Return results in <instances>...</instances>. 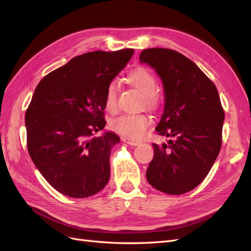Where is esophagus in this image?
I'll return each instance as SVG.
<instances>
[{"instance_id": "1", "label": "esophagus", "mask_w": 251, "mask_h": 251, "mask_svg": "<svg viewBox=\"0 0 251 251\" xmlns=\"http://www.w3.org/2000/svg\"><path fill=\"white\" fill-rule=\"evenodd\" d=\"M123 141L126 142L127 144H130V146H134V147L140 144L139 140H134V139H130V138H126V137H123Z\"/></svg>"}]
</instances>
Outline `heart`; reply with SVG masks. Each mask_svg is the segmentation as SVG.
Returning a JSON list of instances; mask_svg holds the SVG:
<instances>
[{"label":"heart","mask_w":251,"mask_h":251,"mask_svg":"<svg viewBox=\"0 0 251 251\" xmlns=\"http://www.w3.org/2000/svg\"><path fill=\"white\" fill-rule=\"evenodd\" d=\"M127 82L142 94L141 103L148 108L155 109L159 104V96L155 92L156 78L144 68H137L126 76ZM118 85L112 80L104 90V105L109 112L114 113L118 108ZM151 124V117L148 113L125 114L114 119L111 128L117 134L130 139H139L146 134Z\"/></svg>","instance_id":"1"}]
</instances>
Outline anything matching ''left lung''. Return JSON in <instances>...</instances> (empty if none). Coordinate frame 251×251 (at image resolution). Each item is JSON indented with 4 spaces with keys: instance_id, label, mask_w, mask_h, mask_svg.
Here are the masks:
<instances>
[{
    "instance_id": "obj_1",
    "label": "left lung",
    "mask_w": 251,
    "mask_h": 251,
    "mask_svg": "<svg viewBox=\"0 0 251 251\" xmlns=\"http://www.w3.org/2000/svg\"><path fill=\"white\" fill-rule=\"evenodd\" d=\"M141 63L153 67L163 81L164 112L156 130L174 137L153 143L147 171L149 183L169 195H182L207 176L222 146L224 110L218 90L193 60L166 48L143 50Z\"/></svg>"
}]
</instances>
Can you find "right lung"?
<instances>
[{
    "label": "right lung",
    "mask_w": 251,
    "mask_h": 251,
    "mask_svg": "<svg viewBox=\"0 0 251 251\" xmlns=\"http://www.w3.org/2000/svg\"><path fill=\"white\" fill-rule=\"evenodd\" d=\"M133 53L130 48L83 53L35 88L25 115L27 148L37 170L60 194L87 198L107 185L111 150L119 137L93 133L105 126V87Z\"/></svg>",
    "instance_id": "1"
}]
</instances>
